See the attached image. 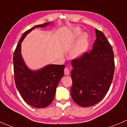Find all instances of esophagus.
Wrapping results in <instances>:
<instances>
[{
  "instance_id": "1",
  "label": "esophagus",
  "mask_w": 127,
  "mask_h": 127,
  "mask_svg": "<svg viewBox=\"0 0 127 127\" xmlns=\"http://www.w3.org/2000/svg\"><path fill=\"white\" fill-rule=\"evenodd\" d=\"M64 74H65V75H69L70 74V70L68 68L66 67L64 69Z\"/></svg>"
}]
</instances>
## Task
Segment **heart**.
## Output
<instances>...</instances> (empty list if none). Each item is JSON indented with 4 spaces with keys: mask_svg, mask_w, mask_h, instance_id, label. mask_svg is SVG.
<instances>
[{
    "mask_svg": "<svg viewBox=\"0 0 127 127\" xmlns=\"http://www.w3.org/2000/svg\"><path fill=\"white\" fill-rule=\"evenodd\" d=\"M82 33V31L80 29L76 28L73 31L71 35V40H74ZM89 46L88 36L86 33H83L75 45L73 46L70 51V56L72 59H78L81 57L87 51Z\"/></svg>",
    "mask_w": 127,
    "mask_h": 127,
    "instance_id": "obj_1",
    "label": "heart"
}]
</instances>
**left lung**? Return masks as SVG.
Instances as JSON below:
<instances>
[{"instance_id": "left-lung-1", "label": "left lung", "mask_w": 127, "mask_h": 127, "mask_svg": "<svg viewBox=\"0 0 127 127\" xmlns=\"http://www.w3.org/2000/svg\"><path fill=\"white\" fill-rule=\"evenodd\" d=\"M96 40L89 53L71 62V95L78 105L90 107L100 102L113 79L114 61L112 47L101 31L95 29Z\"/></svg>"}]
</instances>
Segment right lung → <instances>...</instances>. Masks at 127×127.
I'll list each match as a JSON object with an SVG mask.
<instances>
[{"label": "right lung", "instance_id": "obj_1", "mask_svg": "<svg viewBox=\"0 0 127 127\" xmlns=\"http://www.w3.org/2000/svg\"><path fill=\"white\" fill-rule=\"evenodd\" d=\"M53 23L36 25L23 33L13 54L15 81L23 100L30 106L43 108L54 100L56 88L64 76V65L48 64L38 70L29 68L21 54V43L28 33L36 27H45Z\"/></svg>", "mask_w": 127, "mask_h": 127}]
</instances>
